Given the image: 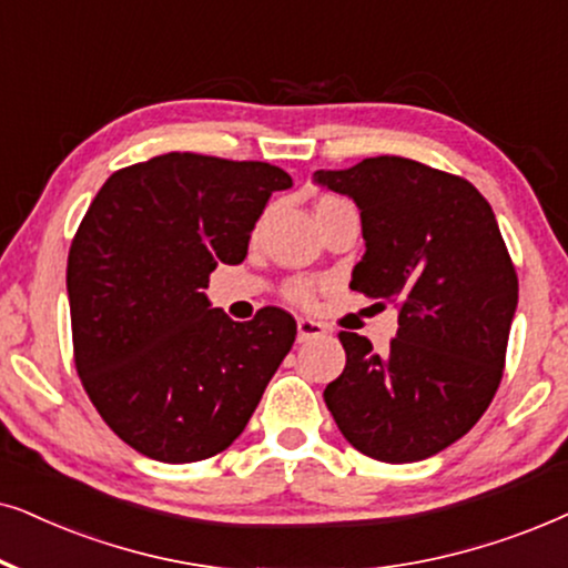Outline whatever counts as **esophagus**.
I'll return each mask as SVG.
<instances>
[{
	"label": "esophagus",
	"instance_id": "obj_1",
	"mask_svg": "<svg viewBox=\"0 0 568 568\" xmlns=\"http://www.w3.org/2000/svg\"><path fill=\"white\" fill-rule=\"evenodd\" d=\"M298 339L301 343H306V339H316V337H324L329 332V327L324 322H316V320H308V316H298Z\"/></svg>",
	"mask_w": 568,
	"mask_h": 568
}]
</instances>
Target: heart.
<instances>
[{"mask_svg": "<svg viewBox=\"0 0 568 568\" xmlns=\"http://www.w3.org/2000/svg\"><path fill=\"white\" fill-rule=\"evenodd\" d=\"M327 200H335V196H324L320 202H327ZM320 202H316V205H320ZM285 296H288L293 304H312L314 285L308 283V280H293V283H288V288H285Z\"/></svg>", "mask_w": 568, "mask_h": 568, "instance_id": "b5f03b06", "label": "heart"}]
</instances>
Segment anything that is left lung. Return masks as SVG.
Returning a JSON list of instances; mask_svg holds the SVG:
<instances>
[{"label":"left lung","mask_w":568,"mask_h":568,"mask_svg":"<svg viewBox=\"0 0 568 568\" xmlns=\"http://www.w3.org/2000/svg\"><path fill=\"white\" fill-rule=\"evenodd\" d=\"M314 181L361 210L351 288L399 312L382 353L339 332L345 368L324 403L366 457L426 459L480 420L504 374L519 283L494 210L470 181L397 155Z\"/></svg>","instance_id":"8db88e82"}]
</instances>
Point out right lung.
<instances>
[{
    "mask_svg": "<svg viewBox=\"0 0 568 568\" xmlns=\"http://www.w3.org/2000/svg\"><path fill=\"white\" fill-rule=\"evenodd\" d=\"M283 169L165 153L111 173L67 260L74 366L121 442L158 463H200L246 428L296 339L264 306L233 322L205 296L217 262H244Z\"/></svg>",
    "mask_w": 568,
    "mask_h": 568,
    "instance_id": "right-lung-1",
    "label": "right lung"
}]
</instances>
